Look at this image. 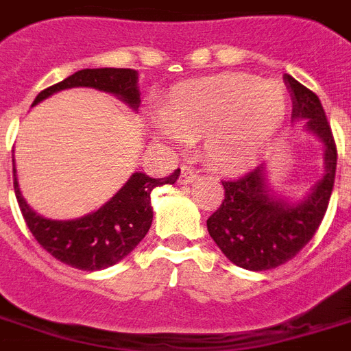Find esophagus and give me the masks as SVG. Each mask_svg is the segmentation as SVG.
Returning <instances> with one entry per match:
<instances>
[{"mask_svg": "<svg viewBox=\"0 0 351 351\" xmlns=\"http://www.w3.org/2000/svg\"><path fill=\"white\" fill-rule=\"evenodd\" d=\"M196 171L193 167L182 166V175H180V184H191L196 180Z\"/></svg>", "mask_w": 351, "mask_h": 351, "instance_id": "34e87169", "label": "esophagus"}]
</instances>
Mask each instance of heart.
Segmentation results:
<instances>
[{
	"label": "heart",
	"instance_id": "obj_1",
	"mask_svg": "<svg viewBox=\"0 0 351 351\" xmlns=\"http://www.w3.org/2000/svg\"><path fill=\"white\" fill-rule=\"evenodd\" d=\"M289 101L274 82L221 73L176 86L151 133L167 146H185L205 133V151L221 167L243 166L281 126Z\"/></svg>",
	"mask_w": 351,
	"mask_h": 351
}]
</instances>
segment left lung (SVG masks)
<instances>
[{"mask_svg": "<svg viewBox=\"0 0 351 351\" xmlns=\"http://www.w3.org/2000/svg\"><path fill=\"white\" fill-rule=\"evenodd\" d=\"M285 79L294 99L292 117L306 119V130L323 141L326 173L312 193L294 205L270 195L263 164L241 176L221 180L225 198L209 216L207 230L232 263L254 272L287 263L314 238L335 182L337 146L323 104L294 77Z\"/></svg>", "mask_w": 351, "mask_h": 351, "instance_id": "left-lung-1", "label": "left lung"}]
</instances>
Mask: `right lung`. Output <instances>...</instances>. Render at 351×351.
Returning <instances> with one entry per match:
<instances>
[{
	"instance_id": "add662e5",
	"label": "right lung",
	"mask_w": 351,
	"mask_h": 351,
	"mask_svg": "<svg viewBox=\"0 0 351 351\" xmlns=\"http://www.w3.org/2000/svg\"><path fill=\"white\" fill-rule=\"evenodd\" d=\"M136 79L138 73L130 68H86L43 90L36 97L32 106L66 88L88 86L121 97L122 101L136 110L141 104ZM178 176L180 169H176L166 178H151L146 173H135L101 209L68 221L47 220L28 207L19 191L16 166L14 191L23 218L37 243L62 263L70 265L73 269L93 272L119 263L144 240L153 221L151 191L158 185L175 184Z\"/></svg>"
}]
</instances>
